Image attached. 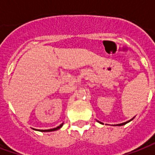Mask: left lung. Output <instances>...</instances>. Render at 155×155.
Listing matches in <instances>:
<instances>
[{"mask_svg":"<svg viewBox=\"0 0 155 155\" xmlns=\"http://www.w3.org/2000/svg\"><path fill=\"white\" fill-rule=\"evenodd\" d=\"M134 118H133V119H131V120H129V121H126V122H124V123L118 124H115V125H114V126H122V125H124V124H127V123H129V122H130L131 120H134ZM98 122H99V123H101L100 121H98ZM101 124H102V123H101Z\"/></svg>","mask_w":155,"mask_h":155,"instance_id":"left-lung-1","label":"left lung"}]
</instances>
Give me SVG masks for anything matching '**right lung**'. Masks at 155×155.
<instances>
[{"instance_id":"add662e5","label":"right lung","mask_w":155,"mask_h":155,"mask_svg":"<svg viewBox=\"0 0 155 155\" xmlns=\"http://www.w3.org/2000/svg\"><path fill=\"white\" fill-rule=\"evenodd\" d=\"M63 125V124H61L60 126L56 127V128H54V129H50V130H39V131H41V132H51V131H55V130H59V129H61V127Z\"/></svg>"}]
</instances>
